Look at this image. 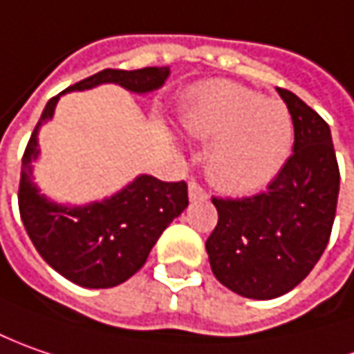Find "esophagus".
<instances>
[{"instance_id": "34e87169", "label": "esophagus", "mask_w": 354, "mask_h": 354, "mask_svg": "<svg viewBox=\"0 0 354 354\" xmlns=\"http://www.w3.org/2000/svg\"><path fill=\"white\" fill-rule=\"evenodd\" d=\"M188 194H189V200L192 201H200V200H207V192L201 188L200 184L196 182V180H192L188 184Z\"/></svg>"}]
</instances>
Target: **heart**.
I'll return each instance as SVG.
<instances>
[{
    "label": "heart",
    "mask_w": 354,
    "mask_h": 354,
    "mask_svg": "<svg viewBox=\"0 0 354 354\" xmlns=\"http://www.w3.org/2000/svg\"><path fill=\"white\" fill-rule=\"evenodd\" d=\"M184 123L192 135L215 140L207 172L231 194L266 186L286 165L294 145V121L286 105L229 80L198 86Z\"/></svg>",
    "instance_id": "heart-1"
}]
</instances>
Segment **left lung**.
Wrapping results in <instances>:
<instances>
[{
	"label": "left lung",
	"instance_id": "1",
	"mask_svg": "<svg viewBox=\"0 0 354 354\" xmlns=\"http://www.w3.org/2000/svg\"><path fill=\"white\" fill-rule=\"evenodd\" d=\"M294 121V153L268 188L241 200L212 198L217 225L205 241L215 278L243 298L296 288L329 243L339 165L329 125L296 93L278 88Z\"/></svg>",
	"mask_w": 354,
	"mask_h": 354
}]
</instances>
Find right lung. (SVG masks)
I'll use <instances>...</instances> for the list:
<instances>
[{"mask_svg": "<svg viewBox=\"0 0 354 354\" xmlns=\"http://www.w3.org/2000/svg\"><path fill=\"white\" fill-rule=\"evenodd\" d=\"M168 74V66L107 68L82 80L48 100L27 142L19 182L23 225L44 262L78 286L113 288L135 274L162 231L188 207V184L140 174L111 198L88 205H60L41 194L32 180L31 162L41 153L39 129L53 119L62 93L82 92L109 82L129 92L147 93L162 88Z\"/></svg>", "mask_w": 354, "mask_h": 354, "instance_id": "1", "label": "right lung"}]
</instances>
